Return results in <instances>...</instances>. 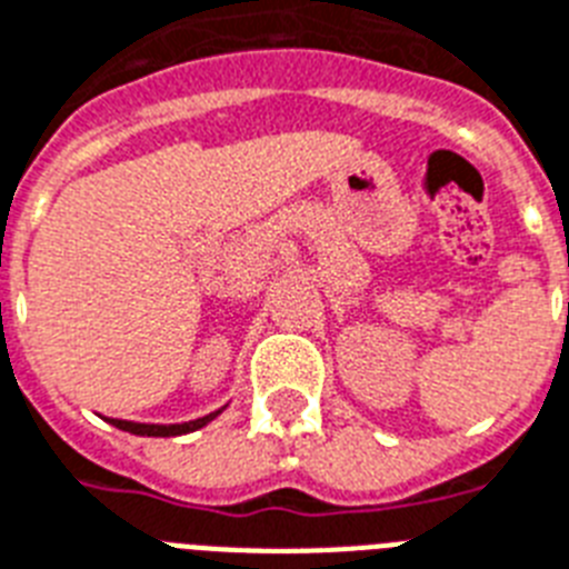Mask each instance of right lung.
<instances>
[{
	"mask_svg": "<svg viewBox=\"0 0 569 569\" xmlns=\"http://www.w3.org/2000/svg\"><path fill=\"white\" fill-rule=\"evenodd\" d=\"M221 412V409H219ZM219 412L212 415H204V418L198 420H189V423H133V420H119V418H110V423L119 429H124V432H133V436H154V438H172V436H187V432H196V429L207 427L212 418Z\"/></svg>",
	"mask_w": 569,
	"mask_h": 569,
	"instance_id": "1",
	"label": "right lung"
}]
</instances>
